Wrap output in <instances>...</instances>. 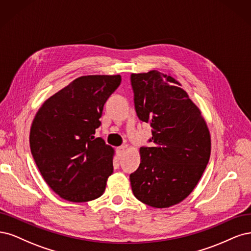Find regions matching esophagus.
I'll use <instances>...</instances> for the list:
<instances>
[{"mask_svg": "<svg viewBox=\"0 0 251 251\" xmlns=\"http://www.w3.org/2000/svg\"><path fill=\"white\" fill-rule=\"evenodd\" d=\"M125 146H120L118 149H117V154H118V156H119V158L122 156V154L124 153V151H125Z\"/></svg>", "mask_w": 251, "mask_h": 251, "instance_id": "obj_1", "label": "esophagus"}]
</instances>
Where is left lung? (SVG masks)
<instances>
[{
    "label": "left lung",
    "instance_id": "obj_1",
    "mask_svg": "<svg viewBox=\"0 0 251 251\" xmlns=\"http://www.w3.org/2000/svg\"><path fill=\"white\" fill-rule=\"evenodd\" d=\"M134 107L149 123V147H141V164L130 174L132 192L143 203L164 208L187 198L211 156V135L199 108L180 83L158 71L131 74Z\"/></svg>",
    "mask_w": 251,
    "mask_h": 251
}]
</instances>
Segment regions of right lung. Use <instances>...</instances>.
<instances>
[{"instance_id":"add662e5","label":"right lung","mask_w":251,"mask_h":251,"mask_svg":"<svg viewBox=\"0 0 251 251\" xmlns=\"http://www.w3.org/2000/svg\"><path fill=\"white\" fill-rule=\"evenodd\" d=\"M120 75L75 79L50 97L32 122L30 149L40 174L61 198L86 202L100 197L114 171V149L95 137L103 106Z\"/></svg>"}]
</instances>
